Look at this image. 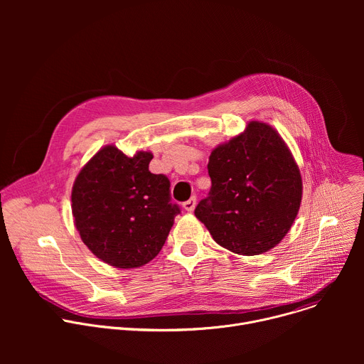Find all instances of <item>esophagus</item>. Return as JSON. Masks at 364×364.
<instances>
[{
  "mask_svg": "<svg viewBox=\"0 0 364 364\" xmlns=\"http://www.w3.org/2000/svg\"><path fill=\"white\" fill-rule=\"evenodd\" d=\"M196 201H197V198H196V197H190L187 201H184V203H183L184 210H187V212H193V210H194V207H196Z\"/></svg>",
  "mask_w": 364,
  "mask_h": 364,
  "instance_id": "1",
  "label": "esophagus"
}]
</instances>
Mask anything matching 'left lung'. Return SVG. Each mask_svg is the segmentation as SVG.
Returning a JSON list of instances; mask_svg holds the SVG:
<instances>
[{
    "label": "left lung",
    "mask_w": 364,
    "mask_h": 364,
    "mask_svg": "<svg viewBox=\"0 0 364 364\" xmlns=\"http://www.w3.org/2000/svg\"><path fill=\"white\" fill-rule=\"evenodd\" d=\"M209 196L194 215L220 246L261 255L277 246L299 210L302 181L278 132L253 121L246 131L212 151Z\"/></svg>",
    "instance_id": "8db88e82"
}]
</instances>
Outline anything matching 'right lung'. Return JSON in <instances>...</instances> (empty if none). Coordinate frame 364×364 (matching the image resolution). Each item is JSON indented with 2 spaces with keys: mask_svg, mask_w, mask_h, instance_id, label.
Listing matches in <instances>:
<instances>
[{
  "mask_svg": "<svg viewBox=\"0 0 364 364\" xmlns=\"http://www.w3.org/2000/svg\"><path fill=\"white\" fill-rule=\"evenodd\" d=\"M152 154L134 157L114 145L102 148L80 170L72 190V213L83 243L115 268L148 264L164 246L174 218L170 180L148 170Z\"/></svg>",
  "mask_w": 364,
  "mask_h": 364,
  "instance_id": "1",
  "label": "right lung"
}]
</instances>
